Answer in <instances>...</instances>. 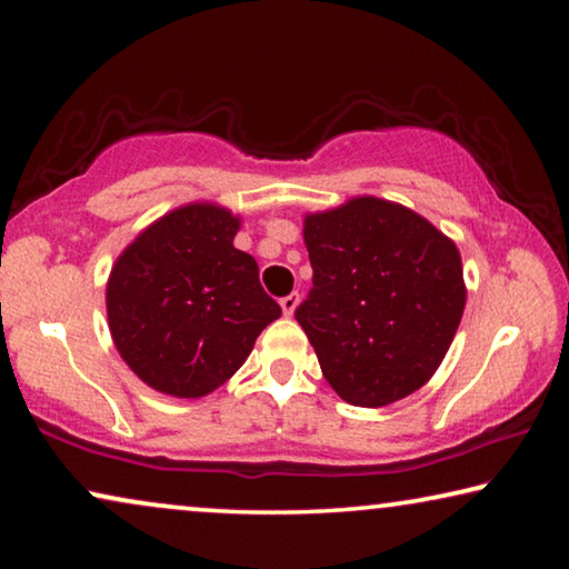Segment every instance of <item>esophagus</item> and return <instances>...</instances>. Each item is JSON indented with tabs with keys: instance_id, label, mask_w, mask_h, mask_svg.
Returning a JSON list of instances; mask_svg holds the SVG:
<instances>
[{
	"instance_id": "34e87169",
	"label": "esophagus",
	"mask_w": 569,
	"mask_h": 569,
	"mask_svg": "<svg viewBox=\"0 0 569 569\" xmlns=\"http://www.w3.org/2000/svg\"><path fill=\"white\" fill-rule=\"evenodd\" d=\"M296 306H298V293H288V296L281 298V308H283L286 316H293Z\"/></svg>"
}]
</instances>
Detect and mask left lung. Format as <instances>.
Listing matches in <instances>:
<instances>
[{
	"mask_svg": "<svg viewBox=\"0 0 569 569\" xmlns=\"http://www.w3.org/2000/svg\"><path fill=\"white\" fill-rule=\"evenodd\" d=\"M313 286L296 308L326 381L353 407H387L431 379L465 313L457 246L379 198L306 216Z\"/></svg>",
	"mask_w": 569,
	"mask_h": 569,
	"instance_id": "obj_1",
	"label": "left lung"
}]
</instances>
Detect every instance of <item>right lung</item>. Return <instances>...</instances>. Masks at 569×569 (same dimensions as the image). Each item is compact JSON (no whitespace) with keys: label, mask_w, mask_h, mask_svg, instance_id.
<instances>
[{"label":"right lung","mask_w":569,"mask_h":569,"mask_svg":"<svg viewBox=\"0 0 569 569\" xmlns=\"http://www.w3.org/2000/svg\"><path fill=\"white\" fill-rule=\"evenodd\" d=\"M238 218L196 203L160 218L124 248L108 281L112 341L162 393L206 397L243 366L281 316L253 256L233 248Z\"/></svg>","instance_id":"add662e5"}]
</instances>
